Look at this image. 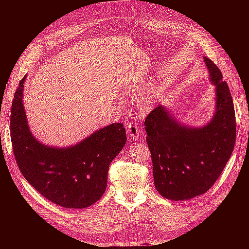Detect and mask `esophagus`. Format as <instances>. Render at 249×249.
Returning a JSON list of instances; mask_svg holds the SVG:
<instances>
[{"label":"esophagus","mask_w":249,"mask_h":249,"mask_svg":"<svg viewBox=\"0 0 249 249\" xmlns=\"http://www.w3.org/2000/svg\"><path fill=\"white\" fill-rule=\"evenodd\" d=\"M127 133L129 135V137L133 139V140H138V139H141L142 137V134H141V130L139 129L137 123H134V122H131L129 123L128 126H127Z\"/></svg>","instance_id":"1"}]
</instances>
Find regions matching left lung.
Returning a JSON list of instances; mask_svg holds the SVG:
<instances>
[{"label": "left lung", "mask_w": 249, "mask_h": 249, "mask_svg": "<svg viewBox=\"0 0 249 249\" xmlns=\"http://www.w3.org/2000/svg\"><path fill=\"white\" fill-rule=\"evenodd\" d=\"M204 60L216 86L212 121L199 129L187 128L162 106L154 108L144 121L154 186L169 200H189L206 193L223 172L235 144L236 120L228 85L217 65L208 57Z\"/></svg>", "instance_id": "1"}]
</instances>
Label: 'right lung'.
Masks as SVG:
<instances>
[{
    "label": "right lung",
    "mask_w": 249,
    "mask_h": 249,
    "mask_svg": "<svg viewBox=\"0 0 249 249\" xmlns=\"http://www.w3.org/2000/svg\"><path fill=\"white\" fill-rule=\"evenodd\" d=\"M22 78L11 108V140L23 177L44 198L68 209L95 204L106 191L109 166L126 142L122 123L100 129L78 144L49 147L30 133L23 106Z\"/></svg>",
    "instance_id": "right-lung-1"
}]
</instances>
